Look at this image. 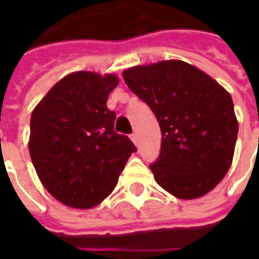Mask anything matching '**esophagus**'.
Wrapping results in <instances>:
<instances>
[{
  "mask_svg": "<svg viewBox=\"0 0 259 259\" xmlns=\"http://www.w3.org/2000/svg\"><path fill=\"white\" fill-rule=\"evenodd\" d=\"M130 139H132V141H133L136 146H137V143H139V137H137V135H136V133H133V135L130 136Z\"/></svg>",
  "mask_w": 259,
  "mask_h": 259,
  "instance_id": "esophagus-1",
  "label": "esophagus"
}]
</instances>
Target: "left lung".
Returning <instances> with one entry per match:
<instances>
[{
	"label": "left lung",
	"mask_w": 259,
	"mask_h": 259,
	"mask_svg": "<svg viewBox=\"0 0 259 259\" xmlns=\"http://www.w3.org/2000/svg\"><path fill=\"white\" fill-rule=\"evenodd\" d=\"M123 79L161 127V154L150 165L158 185L180 200L215 189L232 165L239 132L228 91L179 59L133 66Z\"/></svg>",
	"instance_id": "1"
}]
</instances>
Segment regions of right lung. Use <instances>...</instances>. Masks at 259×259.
I'll return each instance as SVG.
<instances>
[{
	"label": "right lung",
	"mask_w": 259,
	"mask_h": 259,
	"mask_svg": "<svg viewBox=\"0 0 259 259\" xmlns=\"http://www.w3.org/2000/svg\"><path fill=\"white\" fill-rule=\"evenodd\" d=\"M118 83L115 73H69L31 112V162L46 190L65 205L90 209L102 202L136 151L113 130L116 115L107 108Z\"/></svg>",
	"instance_id": "add662e5"
}]
</instances>
